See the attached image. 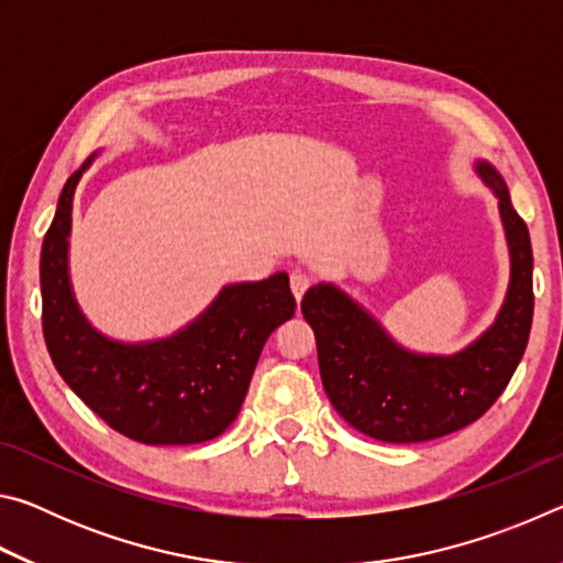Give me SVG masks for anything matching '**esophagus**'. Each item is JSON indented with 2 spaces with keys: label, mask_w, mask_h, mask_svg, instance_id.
<instances>
[{
  "label": "esophagus",
  "mask_w": 563,
  "mask_h": 563,
  "mask_svg": "<svg viewBox=\"0 0 563 563\" xmlns=\"http://www.w3.org/2000/svg\"><path fill=\"white\" fill-rule=\"evenodd\" d=\"M310 283H312V278H310L308 273H302V271H295L290 275V290L295 295V300H302V295H305V290L310 288Z\"/></svg>",
  "instance_id": "1"
}]
</instances>
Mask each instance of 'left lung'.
I'll return each instance as SVG.
<instances>
[{
    "label": "left lung",
    "mask_w": 563,
    "mask_h": 563,
    "mask_svg": "<svg viewBox=\"0 0 563 563\" xmlns=\"http://www.w3.org/2000/svg\"><path fill=\"white\" fill-rule=\"evenodd\" d=\"M474 174L497 198L509 285L497 318L470 345L452 355L399 345L365 305L330 280L312 285L300 302L316 332L320 377L332 407L375 440L427 442L472 424L504 393L527 350L533 316L529 228L489 161L476 158Z\"/></svg>",
    "instance_id": "obj_1"
}]
</instances>
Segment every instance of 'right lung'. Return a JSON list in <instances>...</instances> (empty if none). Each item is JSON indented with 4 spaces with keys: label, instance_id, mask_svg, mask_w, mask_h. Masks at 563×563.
<instances>
[{
    "label": "right lung",
    "instance_id": "add662e5",
    "mask_svg": "<svg viewBox=\"0 0 563 563\" xmlns=\"http://www.w3.org/2000/svg\"><path fill=\"white\" fill-rule=\"evenodd\" d=\"M101 148L66 180L42 243V325L64 383L113 430L144 444H198L223 434L271 332L295 316L288 273L225 283L203 312L154 340H117L91 325L74 295V194Z\"/></svg>",
    "mask_w": 563,
    "mask_h": 563
}]
</instances>
